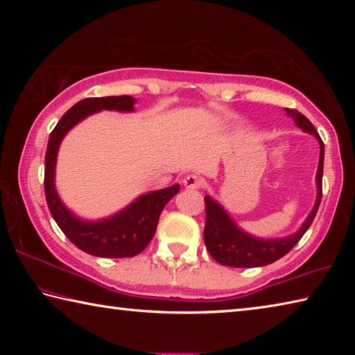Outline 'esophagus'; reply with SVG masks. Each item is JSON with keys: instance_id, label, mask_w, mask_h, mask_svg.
Listing matches in <instances>:
<instances>
[{"instance_id": "34e87169", "label": "esophagus", "mask_w": 355, "mask_h": 355, "mask_svg": "<svg viewBox=\"0 0 355 355\" xmlns=\"http://www.w3.org/2000/svg\"><path fill=\"white\" fill-rule=\"evenodd\" d=\"M183 186L186 189H199L202 186V178L197 175H188L183 178Z\"/></svg>"}]
</instances>
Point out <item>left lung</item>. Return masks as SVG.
Listing matches in <instances>:
<instances>
[{
  "label": "left lung",
  "mask_w": 355,
  "mask_h": 355,
  "mask_svg": "<svg viewBox=\"0 0 355 355\" xmlns=\"http://www.w3.org/2000/svg\"><path fill=\"white\" fill-rule=\"evenodd\" d=\"M288 117H291L296 123V127L304 133L313 135L320 142V163L316 171V202L311 208L307 219L302 222L299 230L293 235L285 238H258L243 230L232 216L227 213V209L220 205L218 200H214L211 196H205V209H207V222L205 230H203V239L205 245L216 261L232 268H257L266 266L277 261L279 258L286 255L294 245L299 243V239L304 236V233L309 230V227L313 222L318 208L321 203L322 196V167H324V144L320 135L316 133L310 120L296 110L285 107Z\"/></svg>",
  "instance_id": "8db88e82"
}]
</instances>
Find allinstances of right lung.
<instances>
[{
    "instance_id": "right-lung-1",
    "label": "right lung",
    "mask_w": 355,
    "mask_h": 355,
    "mask_svg": "<svg viewBox=\"0 0 355 355\" xmlns=\"http://www.w3.org/2000/svg\"><path fill=\"white\" fill-rule=\"evenodd\" d=\"M136 98L130 95L84 98L64 114L51 131L45 155V197L53 219L78 249L103 258L135 257L147 248L158 225L159 214L180 184L146 192L120 211L97 220L83 219L65 207L56 191V161L61 142L69 131L98 111L135 112Z\"/></svg>"
}]
</instances>
